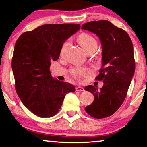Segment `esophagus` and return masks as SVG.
Listing matches in <instances>:
<instances>
[{
  "instance_id": "34e87169",
  "label": "esophagus",
  "mask_w": 147,
  "mask_h": 147,
  "mask_svg": "<svg viewBox=\"0 0 147 147\" xmlns=\"http://www.w3.org/2000/svg\"><path fill=\"white\" fill-rule=\"evenodd\" d=\"M76 91H78V92H84V88L82 87H80V86H77L76 87Z\"/></svg>"
}]
</instances>
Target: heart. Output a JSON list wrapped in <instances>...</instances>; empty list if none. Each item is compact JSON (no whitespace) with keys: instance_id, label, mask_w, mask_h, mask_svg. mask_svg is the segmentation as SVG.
I'll list each match as a JSON object with an SVG mask.
<instances>
[{"instance_id":"obj_1","label":"heart","mask_w":147,"mask_h":147,"mask_svg":"<svg viewBox=\"0 0 147 147\" xmlns=\"http://www.w3.org/2000/svg\"><path fill=\"white\" fill-rule=\"evenodd\" d=\"M78 42L82 48L84 49L86 52H88L90 50H96L97 43L94 36L87 33H82L78 36ZM70 41L67 40L63 44L61 49V55L63 54L65 50L69 45ZM72 73L76 77H79L80 76H86L90 73V70L86 68L82 69H74L72 71Z\"/></svg>"}]
</instances>
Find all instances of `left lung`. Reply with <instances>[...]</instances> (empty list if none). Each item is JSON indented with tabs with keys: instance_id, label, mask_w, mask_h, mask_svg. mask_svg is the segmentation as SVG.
<instances>
[{
	"instance_id": "obj_1",
	"label": "left lung",
	"mask_w": 147,
	"mask_h": 147,
	"mask_svg": "<svg viewBox=\"0 0 147 147\" xmlns=\"http://www.w3.org/2000/svg\"><path fill=\"white\" fill-rule=\"evenodd\" d=\"M81 29L95 34L101 42L102 67L95 80L104 84L100 90L97 86H86L85 90L94 95V101L85 111L95 118L108 117L124 102L135 73L132 42L124 30L107 20L86 23Z\"/></svg>"
}]
</instances>
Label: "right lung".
Masks as SVG:
<instances>
[{
	"label": "right lung",
	"instance_id": "obj_1",
	"mask_svg": "<svg viewBox=\"0 0 147 147\" xmlns=\"http://www.w3.org/2000/svg\"><path fill=\"white\" fill-rule=\"evenodd\" d=\"M80 24H46L27 31L16 41L11 61L16 92L25 107L40 118L56 115L65 96L75 92L71 84L53 78L51 61L59 59L63 44Z\"/></svg>",
	"mask_w": 147,
	"mask_h": 147
}]
</instances>
